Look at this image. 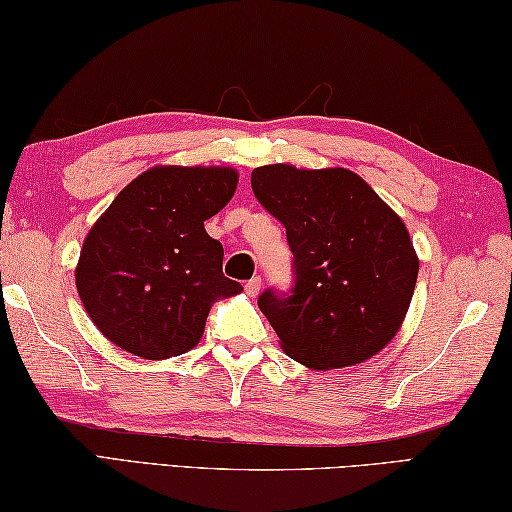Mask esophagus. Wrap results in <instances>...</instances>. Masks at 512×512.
<instances>
[{
  "mask_svg": "<svg viewBox=\"0 0 512 512\" xmlns=\"http://www.w3.org/2000/svg\"><path fill=\"white\" fill-rule=\"evenodd\" d=\"M260 287H263V278H260V276H254L252 281H247V283H245V292H247L249 296H258Z\"/></svg>",
  "mask_w": 512,
  "mask_h": 512,
  "instance_id": "esophagus-1",
  "label": "esophagus"
}]
</instances>
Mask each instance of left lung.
I'll list each match as a JSON object with an SVG mask.
<instances>
[{
	"label": "left lung",
	"instance_id": "8db88e82",
	"mask_svg": "<svg viewBox=\"0 0 512 512\" xmlns=\"http://www.w3.org/2000/svg\"><path fill=\"white\" fill-rule=\"evenodd\" d=\"M252 189L287 231L294 285L265 289L260 312L281 347L314 370L381 352L406 318L419 258L403 220L350 169L265 165Z\"/></svg>",
	"mask_w": 512,
	"mask_h": 512
}]
</instances>
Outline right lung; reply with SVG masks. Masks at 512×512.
<instances>
[{"instance_id": "1", "label": "right lung", "mask_w": 512, "mask_h": 512, "mask_svg": "<svg viewBox=\"0 0 512 512\" xmlns=\"http://www.w3.org/2000/svg\"><path fill=\"white\" fill-rule=\"evenodd\" d=\"M236 185L229 167L169 165L115 196L75 269L84 310L106 339L151 361L198 345L214 301L243 289L223 274V245L205 231Z\"/></svg>"}]
</instances>
